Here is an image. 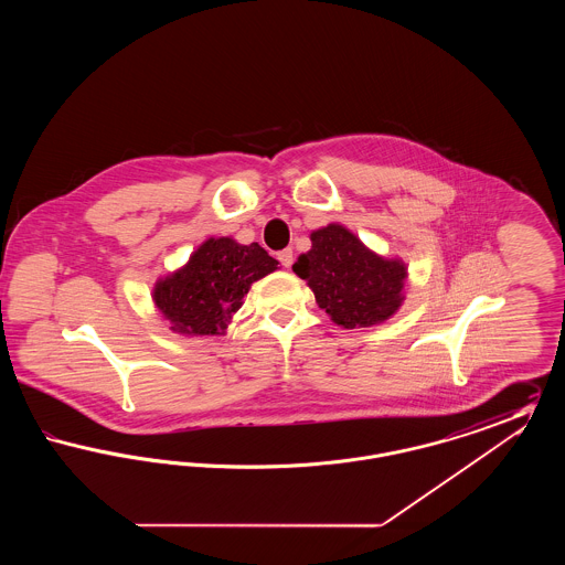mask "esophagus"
I'll return each mask as SVG.
<instances>
[{
    "mask_svg": "<svg viewBox=\"0 0 565 565\" xmlns=\"http://www.w3.org/2000/svg\"><path fill=\"white\" fill-rule=\"evenodd\" d=\"M277 258H279V263H281L286 269H290V267H292V263H295V252L288 247V249L279 252V254H277Z\"/></svg>",
    "mask_w": 565,
    "mask_h": 565,
    "instance_id": "esophagus-1",
    "label": "esophagus"
}]
</instances>
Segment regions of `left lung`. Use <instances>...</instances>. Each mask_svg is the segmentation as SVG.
I'll return each mask as SVG.
<instances>
[{"instance_id":"obj_1","label":"left lung","mask_w":565,"mask_h":565,"mask_svg":"<svg viewBox=\"0 0 565 565\" xmlns=\"http://www.w3.org/2000/svg\"><path fill=\"white\" fill-rule=\"evenodd\" d=\"M309 239L311 249L298 256L292 269L332 322L371 328L401 311L408 279L403 258L379 254L339 222L311 231Z\"/></svg>"}]
</instances>
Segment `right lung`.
Wrapping results in <instances>:
<instances>
[{
    "mask_svg": "<svg viewBox=\"0 0 565 565\" xmlns=\"http://www.w3.org/2000/svg\"><path fill=\"white\" fill-rule=\"evenodd\" d=\"M277 269L279 263L258 243L210 237L190 254L186 265L157 279L152 302L175 334H226L252 284Z\"/></svg>",
    "mask_w": 565,
    "mask_h": 565,
    "instance_id": "1",
    "label": "right lung"
}]
</instances>
